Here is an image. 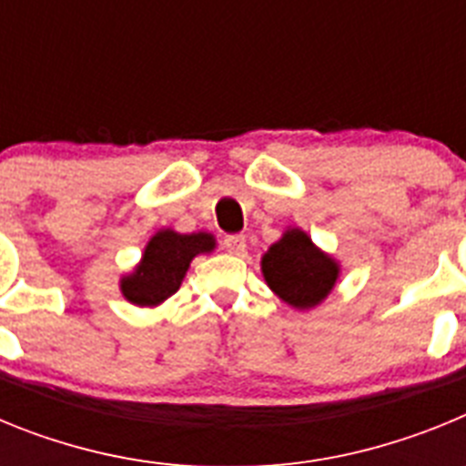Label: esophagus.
Wrapping results in <instances>:
<instances>
[{"mask_svg": "<svg viewBox=\"0 0 466 466\" xmlns=\"http://www.w3.org/2000/svg\"><path fill=\"white\" fill-rule=\"evenodd\" d=\"M224 247L228 254H236V257H240V254H245V249H247V238L245 236H226Z\"/></svg>", "mask_w": 466, "mask_h": 466, "instance_id": "34e87169", "label": "esophagus"}]
</instances>
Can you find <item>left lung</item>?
<instances>
[{
    "label": "left lung",
    "instance_id": "1",
    "mask_svg": "<svg viewBox=\"0 0 466 466\" xmlns=\"http://www.w3.org/2000/svg\"><path fill=\"white\" fill-rule=\"evenodd\" d=\"M261 273L284 303L296 310H310L331 294L340 266L310 240L306 230L287 228L263 254Z\"/></svg>",
    "mask_w": 466,
    "mask_h": 466
}]
</instances>
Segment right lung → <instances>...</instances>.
I'll use <instances>...</instances> for the list:
<instances>
[{"label": "right lung", "instance_id": "obj_1", "mask_svg": "<svg viewBox=\"0 0 466 466\" xmlns=\"http://www.w3.org/2000/svg\"><path fill=\"white\" fill-rule=\"evenodd\" d=\"M212 233H177L172 228L158 230L147 247L142 261L135 266L133 273L121 278V291L135 306H160L170 299L187 275L188 266L198 254H208L214 249Z\"/></svg>", "mask_w": 466, "mask_h": 466}]
</instances>
